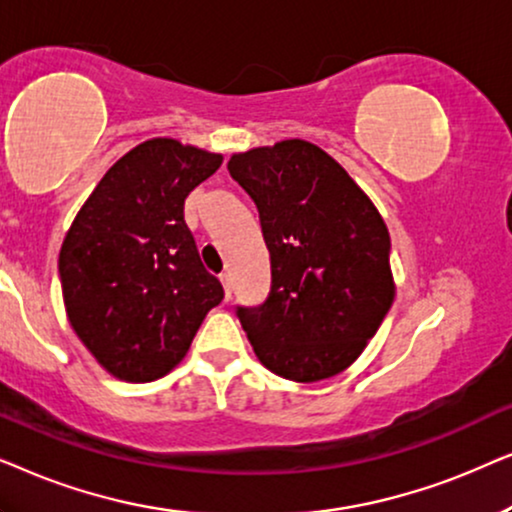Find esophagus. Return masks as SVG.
<instances>
[{
	"instance_id": "1",
	"label": "esophagus",
	"mask_w": 512,
	"mask_h": 512,
	"mask_svg": "<svg viewBox=\"0 0 512 512\" xmlns=\"http://www.w3.org/2000/svg\"><path fill=\"white\" fill-rule=\"evenodd\" d=\"M220 283H222V288H224V299H229L231 297V276L229 274H222L220 276Z\"/></svg>"
}]
</instances>
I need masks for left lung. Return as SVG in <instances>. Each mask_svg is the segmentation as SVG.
<instances>
[{"mask_svg": "<svg viewBox=\"0 0 512 512\" xmlns=\"http://www.w3.org/2000/svg\"><path fill=\"white\" fill-rule=\"evenodd\" d=\"M229 175L257 210L271 292L238 318L260 363L313 384L344 372L395 299L391 236L358 182L313 142L292 138L231 154Z\"/></svg>", "mask_w": 512, "mask_h": 512, "instance_id": "left-lung-1", "label": "left lung"}]
</instances>
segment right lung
<instances>
[{"mask_svg": "<svg viewBox=\"0 0 512 512\" xmlns=\"http://www.w3.org/2000/svg\"><path fill=\"white\" fill-rule=\"evenodd\" d=\"M222 154L152 138L102 175L60 245L72 330L112 377L145 384L180 365L224 290L203 269L185 199Z\"/></svg>", "mask_w": 512, "mask_h": 512, "instance_id": "1", "label": "right lung"}]
</instances>
